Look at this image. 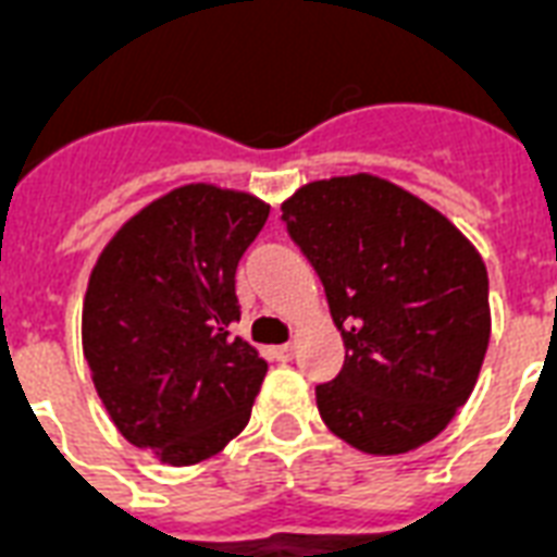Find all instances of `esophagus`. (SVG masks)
<instances>
[{"label": "esophagus", "mask_w": 557, "mask_h": 557, "mask_svg": "<svg viewBox=\"0 0 557 557\" xmlns=\"http://www.w3.org/2000/svg\"><path fill=\"white\" fill-rule=\"evenodd\" d=\"M295 352H297L295 344H283V347L274 349V358H277V361H292V358H295Z\"/></svg>", "instance_id": "obj_1"}]
</instances>
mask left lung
<instances>
[{
	"label": "left lung",
	"instance_id": "obj_1",
	"mask_svg": "<svg viewBox=\"0 0 557 557\" xmlns=\"http://www.w3.org/2000/svg\"><path fill=\"white\" fill-rule=\"evenodd\" d=\"M283 222L347 349L338 375L314 387L326 428L375 457L431 442L471 396L492 335L474 245L440 210L367 173L300 187Z\"/></svg>",
	"mask_w": 557,
	"mask_h": 557
}]
</instances>
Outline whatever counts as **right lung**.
I'll return each mask as SVG.
<instances>
[{"mask_svg":"<svg viewBox=\"0 0 557 557\" xmlns=\"http://www.w3.org/2000/svg\"><path fill=\"white\" fill-rule=\"evenodd\" d=\"M269 219L248 193L187 185L126 222L83 304V356L112 422L170 466L213 457L251 419L269 364L231 335L236 265Z\"/></svg>","mask_w":557,"mask_h":557,"instance_id":"right-lung-1","label":"right lung"}]
</instances>
